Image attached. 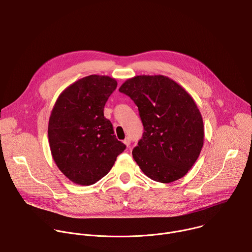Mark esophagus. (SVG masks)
<instances>
[{"label": "esophagus", "instance_id": "esophagus-1", "mask_svg": "<svg viewBox=\"0 0 252 252\" xmlns=\"http://www.w3.org/2000/svg\"><path fill=\"white\" fill-rule=\"evenodd\" d=\"M130 142H131V140H130V138H129V137H126V139L124 140V143H125V145H126L127 148H129V146H130Z\"/></svg>", "mask_w": 252, "mask_h": 252}]
</instances>
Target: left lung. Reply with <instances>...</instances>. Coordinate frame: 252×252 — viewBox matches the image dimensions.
<instances>
[{
	"mask_svg": "<svg viewBox=\"0 0 252 252\" xmlns=\"http://www.w3.org/2000/svg\"><path fill=\"white\" fill-rule=\"evenodd\" d=\"M138 107L145 131L132 158L153 181L185 176L203 146L202 117L190 94L164 76H136L119 90Z\"/></svg>",
	"mask_w": 252,
	"mask_h": 252,
	"instance_id": "obj_1",
	"label": "left lung"
}]
</instances>
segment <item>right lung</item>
Instances as JSON below:
<instances>
[{"label":"right lung","mask_w":252,"mask_h":252,"mask_svg":"<svg viewBox=\"0 0 252 252\" xmlns=\"http://www.w3.org/2000/svg\"><path fill=\"white\" fill-rule=\"evenodd\" d=\"M117 86L107 76L85 77L67 87L53 107L48 127L51 153L59 169L74 184L98 182L126 148L103 116Z\"/></svg>","instance_id":"right-lung-1"}]
</instances>
